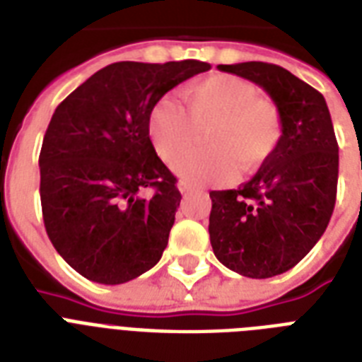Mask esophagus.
Returning a JSON list of instances; mask_svg holds the SVG:
<instances>
[{
    "label": "esophagus",
    "mask_w": 362,
    "mask_h": 362,
    "mask_svg": "<svg viewBox=\"0 0 362 362\" xmlns=\"http://www.w3.org/2000/svg\"><path fill=\"white\" fill-rule=\"evenodd\" d=\"M177 189H179V192H181V194H189V192H192L196 187L192 183H189V181H179Z\"/></svg>",
    "instance_id": "34e87169"
}]
</instances>
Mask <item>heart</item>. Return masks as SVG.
Returning a JSON list of instances; mask_svg holds the SVG:
<instances>
[{"label": "heart", "instance_id": "1", "mask_svg": "<svg viewBox=\"0 0 362 362\" xmlns=\"http://www.w3.org/2000/svg\"><path fill=\"white\" fill-rule=\"evenodd\" d=\"M189 112L172 99H160L147 117V134L164 163L173 164L194 146L197 129L209 126L205 152L175 164L179 177L192 183H226L258 172L279 149L284 119L279 104L233 74H209L183 89Z\"/></svg>", "mask_w": 362, "mask_h": 362}]
</instances>
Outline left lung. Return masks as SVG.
Here are the masks:
<instances>
[{
	"label": "left lung",
	"mask_w": 362,
	"mask_h": 362,
	"mask_svg": "<svg viewBox=\"0 0 362 362\" xmlns=\"http://www.w3.org/2000/svg\"><path fill=\"white\" fill-rule=\"evenodd\" d=\"M250 80L279 104V149L248 183L211 190L209 237L216 259L248 279L296 267L331 221L338 183V144L320 91L279 65H218Z\"/></svg>",
	"instance_id": "1"
}]
</instances>
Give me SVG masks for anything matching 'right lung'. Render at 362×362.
I'll list each match as a JSON object with an SVG mask.
<instances>
[{
    "label": "right lung",
    "instance_id": "add662e5",
    "mask_svg": "<svg viewBox=\"0 0 362 362\" xmlns=\"http://www.w3.org/2000/svg\"><path fill=\"white\" fill-rule=\"evenodd\" d=\"M209 69L196 59L112 63L52 115L39 157L42 218L59 256L88 280L123 284L163 256L181 192L147 117L170 89Z\"/></svg>",
    "mask_w": 362,
    "mask_h": 362
}]
</instances>
